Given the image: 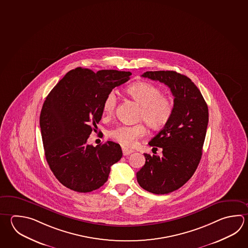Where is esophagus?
I'll return each mask as SVG.
<instances>
[{
    "label": "esophagus",
    "mask_w": 248,
    "mask_h": 248,
    "mask_svg": "<svg viewBox=\"0 0 248 248\" xmlns=\"http://www.w3.org/2000/svg\"><path fill=\"white\" fill-rule=\"evenodd\" d=\"M122 150H123V155H124V156L131 155V154H132V153L134 152L133 150L128 149L126 147H122Z\"/></svg>",
    "instance_id": "obj_1"
}]
</instances>
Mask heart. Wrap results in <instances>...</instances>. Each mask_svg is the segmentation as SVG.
<instances>
[{
	"label": "heart",
	"instance_id": "obj_1",
	"mask_svg": "<svg viewBox=\"0 0 248 248\" xmlns=\"http://www.w3.org/2000/svg\"><path fill=\"white\" fill-rule=\"evenodd\" d=\"M127 93L140 105L139 120H144L152 129H159L170 120L173 112L172 99L162 94L161 89L148 82H137L129 86ZM117 105L116 91L111 90L103 101L104 115L112 117ZM146 133V127L143 123L135 124H120L108 131V136L124 146L131 147L136 141Z\"/></svg>",
	"mask_w": 248,
	"mask_h": 248
}]
</instances>
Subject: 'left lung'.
Listing matches in <instances>:
<instances>
[{"label": "left lung", "instance_id": "left-lung-1", "mask_svg": "<svg viewBox=\"0 0 248 248\" xmlns=\"http://www.w3.org/2000/svg\"><path fill=\"white\" fill-rule=\"evenodd\" d=\"M142 77L158 80L173 93L172 117L149 145L162 149V155L144 154L145 163L137 173L138 183L146 191L169 194L183 187L200 162L209 122V110L200 90L191 79L174 71H149Z\"/></svg>", "mask_w": 248, "mask_h": 248}]
</instances>
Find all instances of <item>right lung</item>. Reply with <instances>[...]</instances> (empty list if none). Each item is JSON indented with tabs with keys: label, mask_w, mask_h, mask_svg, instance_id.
<instances>
[{
	"label": "right lung",
	"mask_w": 248,
	"mask_h": 248,
	"mask_svg": "<svg viewBox=\"0 0 248 248\" xmlns=\"http://www.w3.org/2000/svg\"><path fill=\"white\" fill-rule=\"evenodd\" d=\"M131 72L88 68L71 70L47 95L39 124L47 163L59 182L80 193L107 182L110 167L121 159V146L112 141L88 145L97 128L107 93L130 79Z\"/></svg>",
	"instance_id": "1"
}]
</instances>
